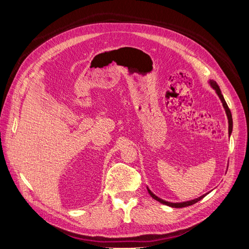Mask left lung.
<instances>
[{"label": "left lung", "mask_w": 249, "mask_h": 249, "mask_svg": "<svg viewBox=\"0 0 249 249\" xmlns=\"http://www.w3.org/2000/svg\"><path fill=\"white\" fill-rule=\"evenodd\" d=\"M210 83H211V86H212V87L216 90V92H217L218 96L220 97V100H221V102H222L223 107H224V109H225V112H227L228 119H229V134H231V131H232V118H231V110H230V108H229V106H228L227 102H225L224 97H223V95H222V93H221V91H220V88H219V86H218L217 83H216L215 81H210ZM147 191H148V193L150 194V196H152L154 199H156L157 201H159V202L163 203V205H166V206H169V207H172V208H185V207H188V206L194 205L195 202L199 201L201 198L205 197L206 195L208 194V193H207V194L202 195V196H200V197H198V198H195V199H193V200L185 201V202H169V201H165V200H163V199L159 198L158 196H156V195H155L152 191H150V190L148 189V188H147Z\"/></svg>", "instance_id": "obj_1"}]
</instances>
